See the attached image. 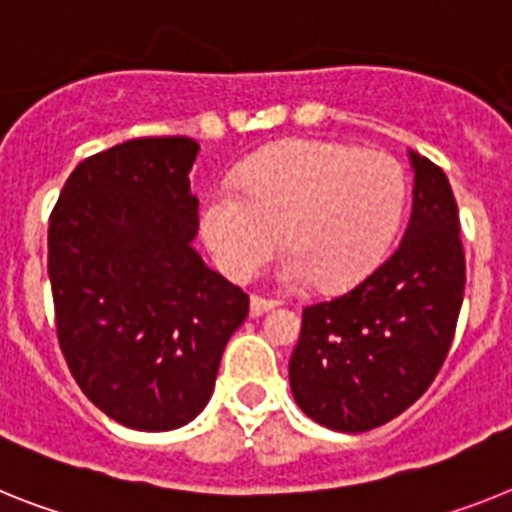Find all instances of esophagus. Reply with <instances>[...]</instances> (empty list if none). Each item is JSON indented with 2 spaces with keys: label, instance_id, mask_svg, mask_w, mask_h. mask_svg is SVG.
<instances>
[{
  "label": "esophagus",
  "instance_id": "obj_1",
  "mask_svg": "<svg viewBox=\"0 0 512 512\" xmlns=\"http://www.w3.org/2000/svg\"><path fill=\"white\" fill-rule=\"evenodd\" d=\"M278 307L276 299H265V296L260 294H252V299H249V309H252V315H263V312H268V309Z\"/></svg>",
  "mask_w": 512,
  "mask_h": 512
}]
</instances>
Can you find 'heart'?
<instances>
[{"label": "heart", "instance_id": "1", "mask_svg": "<svg viewBox=\"0 0 512 512\" xmlns=\"http://www.w3.org/2000/svg\"><path fill=\"white\" fill-rule=\"evenodd\" d=\"M409 203L406 171L385 150L286 140L244 163L205 197L203 234L218 268L247 281L281 239L283 278L349 289L388 257Z\"/></svg>", "mask_w": 512, "mask_h": 512}]
</instances>
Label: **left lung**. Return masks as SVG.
Listing matches in <instances>:
<instances>
[{"instance_id":"left-lung-1","label":"left lung","mask_w":512,"mask_h":512,"mask_svg":"<svg viewBox=\"0 0 512 512\" xmlns=\"http://www.w3.org/2000/svg\"><path fill=\"white\" fill-rule=\"evenodd\" d=\"M414 210L401 244L364 281L302 312L289 362L299 409L367 432L409 409L440 372L463 304L466 257L445 171L411 153Z\"/></svg>"}]
</instances>
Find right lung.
Returning <instances> with one entry per match:
<instances>
[{
	"mask_svg": "<svg viewBox=\"0 0 512 512\" xmlns=\"http://www.w3.org/2000/svg\"><path fill=\"white\" fill-rule=\"evenodd\" d=\"M190 137H137L77 163L49 218V281L67 367L140 432L192 422L249 296L200 260Z\"/></svg>",
	"mask_w": 512,
	"mask_h": 512,
	"instance_id": "1",
	"label": "right lung"
}]
</instances>
